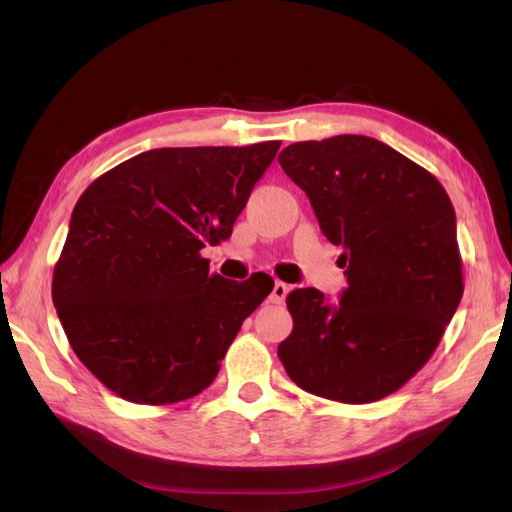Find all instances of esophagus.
<instances>
[{
    "mask_svg": "<svg viewBox=\"0 0 512 512\" xmlns=\"http://www.w3.org/2000/svg\"><path fill=\"white\" fill-rule=\"evenodd\" d=\"M288 290H290V286L288 284H284V281H275V286H273V292H270V303H275V306H281V303L286 301V297H288Z\"/></svg>",
    "mask_w": 512,
    "mask_h": 512,
    "instance_id": "esophagus-1",
    "label": "esophagus"
}]
</instances>
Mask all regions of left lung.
<instances>
[{"label": "left lung", "mask_w": 512, "mask_h": 512, "mask_svg": "<svg viewBox=\"0 0 512 512\" xmlns=\"http://www.w3.org/2000/svg\"><path fill=\"white\" fill-rule=\"evenodd\" d=\"M286 176L306 191L323 235L343 246L339 303L292 290V332L277 354L314 396L363 405L394 394L429 361L460 306L455 211L436 176L376 138L288 145Z\"/></svg>", "instance_id": "obj_1"}]
</instances>
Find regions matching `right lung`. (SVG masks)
<instances>
[{
    "label": "right lung",
    "instance_id": "1",
    "mask_svg": "<svg viewBox=\"0 0 512 512\" xmlns=\"http://www.w3.org/2000/svg\"><path fill=\"white\" fill-rule=\"evenodd\" d=\"M279 145L151 149L83 191L52 301L74 354L116 396L173 405L215 380L275 281L211 275L200 250L231 237Z\"/></svg>",
    "mask_w": 512,
    "mask_h": 512
}]
</instances>
